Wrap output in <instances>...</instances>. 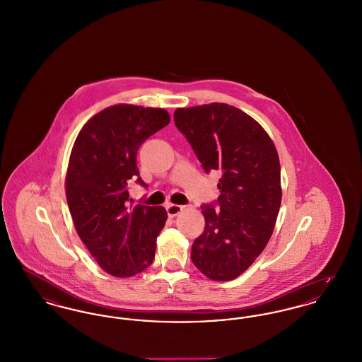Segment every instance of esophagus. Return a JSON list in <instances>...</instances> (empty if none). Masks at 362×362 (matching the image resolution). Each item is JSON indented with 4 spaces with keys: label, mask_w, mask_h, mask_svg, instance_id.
Listing matches in <instances>:
<instances>
[{
    "label": "esophagus",
    "mask_w": 362,
    "mask_h": 362,
    "mask_svg": "<svg viewBox=\"0 0 362 362\" xmlns=\"http://www.w3.org/2000/svg\"><path fill=\"white\" fill-rule=\"evenodd\" d=\"M183 209H185V207L180 206V205L168 204V205H167V213H168V216H170V217H175V216H177Z\"/></svg>",
    "instance_id": "1"
}]
</instances>
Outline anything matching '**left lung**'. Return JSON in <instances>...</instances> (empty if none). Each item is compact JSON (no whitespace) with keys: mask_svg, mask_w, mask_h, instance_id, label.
<instances>
[{"mask_svg":"<svg viewBox=\"0 0 362 362\" xmlns=\"http://www.w3.org/2000/svg\"><path fill=\"white\" fill-rule=\"evenodd\" d=\"M173 119L205 173H221L219 207L201 206L205 229L192 244L191 260L210 279L230 281L272 238L282 197L276 146L258 122L229 104L177 108Z\"/></svg>","mask_w":362,"mask_h":362,"instance_id":"1","label":"left lung"}]
</instances>
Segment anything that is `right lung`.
<instances>
[{
  "instance_id": "add662e5",
  "label": "right lung",
  "mask_w": 362,
  "mask_h": 362,
  "mask_svg": "<svg viewBox=\"0 0 362 362\" xmlns=\"http://www.w3.org/2000/svg\"><path fill=\"white\" fill-rule=\"evenodd\" d=\"M171 121L163 108L111 105L86 122L66 173V199L80 239L105 273L136 276L152 264L167 221L163 206L129 209L127 185L139 177V146ZM132 202V201H130Z\"/></svg>"
}]
</instances>
